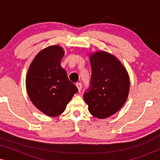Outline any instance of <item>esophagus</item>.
<instances>
[{
    "instance_id": "obj_1",
    "label": "esophagus",
    "mask_w": 160,
    "mask_h": 160,
    "mask_svg": "<svg viewBox=\"0 0 160 160\" xmlns=\"http://www.w3.org/2000/svg\"><path fill=\"white\" fill-rule=\"evenodd\" d=\"M76 87H77L78 90L81 91V89H82V84H81V83H76Z\"/></svg>"
}]
</instances>
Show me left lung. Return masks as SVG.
<instances>
[{
	"label": "left lung",
	"instance_id": "1",
	"mask_svg": "<svg viewBox=\"0 0 160 160\" xmlns=\"http://www.w3.org/2000/svg\"><path fill=\"white\" fill-rule=\"evenodd\" d=\"M92 76L84 94L89 113L105 119L123 106L130 91V78L121 62L110 53L100 51L89 55Z\"/></svg>",
	"mask_w": 160,
	"mask_h": 160
}]
</instances>
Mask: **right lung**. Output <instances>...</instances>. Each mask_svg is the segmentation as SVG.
I'll use <instances>...</instances> for the list:
<instances>
[{
    "mask_svg": "<svg viewBox=\"0 0 160 160\" xmlns=\"http://www.w3.org/2000/svg\"><path fill=\"white\" fill-rule=\"evenodd\" d=\"M64 50L50 46L38 53L30 64L26 77V89L30 100L41 112L58 117L64 112L78 89L61 67Z\"/></svg>",
    "mask_w": 160,
    "mask_h": 160,
    "instance_id": "right-lung-1",
    "label": "right lung"
}]
</instances>
